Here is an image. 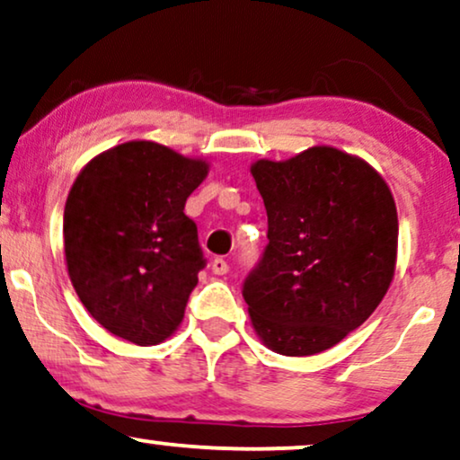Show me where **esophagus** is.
Wrapping results in <instances>:
<instances>
[{
	"mask_svg": "<svg viewBox=\"0 0 460 460\" xmlns=\"http://www.w3.org/2000/svg\"><path fill=\"white\" fill-rule=\"evenodd\" d=\"M226 271H229V265H226L225 259H214V261H212V273L225 275Z\"/></svg>",
	"mask_w": 460,
	"mask_h": 460,
	"instance_id": "1",
	"label": "esophagus"
}]
</instances>
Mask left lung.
<instances>
[{
	"mask_svg": "<svg viewBox=\"0 0 460 460\" xmlns=\"http://www.w3.org/2000/svg\"><path fill=\"white\" fill-rule=\"evenodd\" d=\"M267 210V248L242 294L261 341L301 358L326 351L378 307L395 273L397 210L364 159L311 146L250 168Z\"/></svg>",
	"mask_w": 460,
	"mask_h": 460,
	"instance_id": "1",
	"label": "left lung"
}]
</instances>
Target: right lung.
Wrapping results in <instances>:
<instances>
[{"label":"right lung","instance_id":"obj_1","mask_svg":"<svg viewBox=\"0 0 460 460\" xmlns=\"http://www.w3.org/2000/svg\"><path fill=\"white\" fill-rule=\"evenodd\" d=\"M208 174L204 159L151 140L96 155L65 204L71 284L109 332L149 347L181 326L206 267L185 201Z\"/></svg>","mask_w":460,"mask_h":460}]
</instances>
